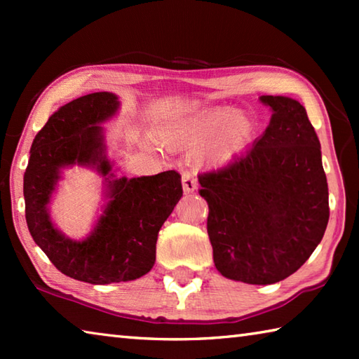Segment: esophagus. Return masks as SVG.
<instances>
[{"label": "esophagus", "mask_w": 359, "mask_h": 359, "mask_svg": "<svg viewBox=\"0 0 359 359\" xmlns=\"http://www.w3.org/2000/svg\"><path fill=\"white\" fill-rule=\"evenodd\" d=\"M182 187H184L185 193H193L194 190H196L198 182L191 171H185L184 174H182Z\"/></svg>", "instance_id": "esophagus-1"}]
</instances>
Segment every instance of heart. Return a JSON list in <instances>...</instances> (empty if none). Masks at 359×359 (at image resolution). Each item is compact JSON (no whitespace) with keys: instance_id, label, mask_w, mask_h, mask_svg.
<instances>
[{"instance_id":"obj_1","label":"heart","mask_w":359,"mask_h":359,"mask_svg":"<svg viewBox=\"0 0 359 359\" xmlns=\"http://www.w3.org/2000/svg\"><path fill=\"white\" fill-rule=\"evenodd\" d=\"M229 109H215L196 118L182 121L166 131V141L174 147L203 150L212 165H224L245 149L253 136L252 121L234 117Z\"/></svg>"}]
</instances>
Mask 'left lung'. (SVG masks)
<instances>
[{"label": "left lung", "instance_id": "1", "mask_svg": "<svg viewBox=\"0 0 359 359\" xmlns=\"http://www.w3.org/2000/svg\"><path fill=\"white\" fill-rule=\"evenodd\" d=\"M261 101L272 109L264 135L228 166L198 175L215 267L252 285L294 274L330 220L320 141L306 109L285 96Z\"/></svg>", "mask_w": 359, "mask_h": 359}]
</instances>
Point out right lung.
Segmentation results:
<instances>
[{"mask_svg":"<svg viewBox=\"0 0 359 359\" xmlns=\"http://www.w3.org/2000/svg\"><path fill=\"white\" fill-rule=\"evenodd\" d=\"M117 107V96L107 92L85 95L60 107L36 135L23 175L25 218L33 241L60 272L93 285L147 274L155 263L158 231L184 194L177 171L107 177L111 201L90 238L74 242L53 228L46 205L60 168L79 163L98 166L104 175L111 171L98 123Z\"/></svg>","mask_w":359,"mask_h":359,"instance_id":"right-lung-1","label":"right lung"}]
</instances>
